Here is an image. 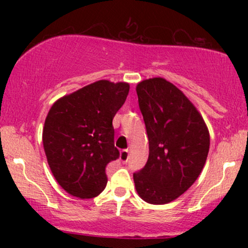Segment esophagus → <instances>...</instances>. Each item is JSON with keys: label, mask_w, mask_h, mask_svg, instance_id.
<instances>
[{"label": "esophagus", "mask_w": 248, "mask_h": 248, "mask_svg": "<svg viewBox=\"0 0 248 248\" xmlns=\"http://www.w3.org/2000/svg\"><path fill=\"white\" fill-rule=\"evenodd\" d=\"M128 158H129V150H128V149L121 150V153H120V161L122 162V163H127Z\"/></svg>", "instance_id": "1"}]
</instances>
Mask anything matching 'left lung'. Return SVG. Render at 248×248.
Instances as JSON below:
<instances>
[{
	"label": "left lung",
	"instance_id": "obj_1",
	"mask_svg": "<svg viewBox=\"0 0 248 248\" xmlns=\"http://www.w3.org/2000/svg\"><path fill=\"white\" fill-rule=\"evenodd\" d=\"M149 140L146 166L133 175L138 195L162 205L175 201L201 175L210 148L203 116L179 88L164 78L136 85Z\"/></svg>",
	"mask_w": 248,
	"mask_h": 248
}]
</instances>
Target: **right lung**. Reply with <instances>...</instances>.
<instances>
[{"label": "right lung", "instance_id": "add662e5", "mask_svg": "<svg viewBox=\"0 0 248 248\" xmlns=\"http://www.w3.org/2000/svg\"><path fill=\"white\" fill-rule=\"evenodd\" d=\"M128 92V82L98 80L50 108L43 146L51 172L71 196L93 198L106 187L107 164L119 157L112 121Z\"/></svg>", "mask_w": 248, "mask_h": 248}]
</instances>
